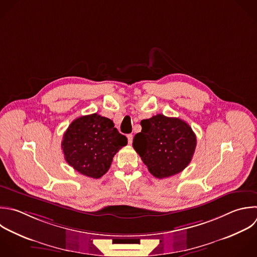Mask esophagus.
<instances>
[{
    "label": "esophagus",
    "instance_id": "1",
    "mask_svg": "<svg viewBox=\"0 0 257 257\" xmlns=\"http://www.w3.org/2000/svg\"><path fill=\"white\" fill-rule=\"evenodd\" d=\"M126 138H127V142H128V144H130V145H132V143H133V139H134L133 135H132V134H130V135H127V136H126Z\"/></svg>",
    "mask_w": 257,
    "mask_h": 257
}]
</instances>
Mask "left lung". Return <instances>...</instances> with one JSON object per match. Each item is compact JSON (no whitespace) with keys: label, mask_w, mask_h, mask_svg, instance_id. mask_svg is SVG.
Here are the masks:
<instances>
[{"label":"left lung","mask_w":257,"mask_h":257,"mask_svg":"<svg viewBox=\"0 0 257 257\" xmlns=\"http://www.w3.org/2000/svg\"><path fill=\"white\" fill-rule=\"evenodd\" d=\"M141 125L142 132L135 136L133 147L153 176L168 178L189 165L197 140L186 121L157 114L143 119Z\"/></svg>","instance_id":"1"}]
</instances>
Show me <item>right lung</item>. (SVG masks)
Listing matches in <instances>:
<instances>
[{"label":"right lung","mask_w":257,"mask_h":257,"mask_svg":"<svg viewBox=\"0 0 257 257\" xmlns=\"http://www.w3.org/2000/svg\"><path fill=\"white\" fill-rule=\"evenodd\" d=\"M127 144L113 121L97 113L74 119L63 136L61 147L69 166L80 174L98 179L109 169L114 155Z\"/></svg>","instance_id":"1"}]
</instances>
